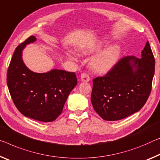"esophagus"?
Here are the masks:
<instances>
[{
  "mask_svg": "<svg viewBox=\"0 0 160 160\" xmlns=\"http://www.w3.org/2000/svg\"><path fill=\"white\" fill-rule=\"evenodd\" d=\"M80 79L82 81H83V82H89L90 80V77L88 73L83 72L80 75Z\"/></svg>",
  "mask_w": 160,
  "mask_h": 160,
  "instance_id": "1",
  "label": "esophagus"
}]
</instances>
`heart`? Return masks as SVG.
I'll use <instances>...</instances> for the list:
<instances>
[{
  "label": "heart",
  "instance_id": "1",
  "mask_svg": "<svg viewBox=\"0 0 160 160\" xmlns=\"http://www.w3.org/2000/svg\"><path fill=\"white\" fill-rule=\"evenodd\" d=\"M105 40H99L83 50L84 53L98 51L102 47ZM120 55V48L118 45H111L100 52L92 58L91 65L98 72H105L112 68Z\"/></svg>",
  "mask_w": 160,
  "mask_h": 160
}]
</instances>
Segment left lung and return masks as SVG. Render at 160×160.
<instances>
[{"label": "left lung", "instance_id": "1", "mask_svg": "<svg viewBox=\"0 0 160 160\" xmlns=\"http://www.w3.org/2000/svg\"><path fill=\"white\" fill-rule=\"evenodd\" d=\"M155 61L149 42L142 58L126 56L93 80L91 102L103 120H120L140 110L151 92Z\"/></svg>", "mask_w": 160, "mask_h": 160}]
</instances>
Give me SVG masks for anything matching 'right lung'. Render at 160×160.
<instances>
[{"label": "right lung", "mask_w": 160, "mask_h": 160, "mask_svg": "<svg viewBox=\"0 0 160 160\" xmlns=\"http://www.w3.org/2000/svg\"><path fill=\"white\" fill-rule=\"evenodd\" d=\"M30 36L15 50L7 72V85L12 100L27 118L48 122L61 114L66 100L78 81L74 72L53 69L45 73L29 70L22 59L25 45L34 42Z\"/></svg>", "instance_id": "1"}]
</instances>
